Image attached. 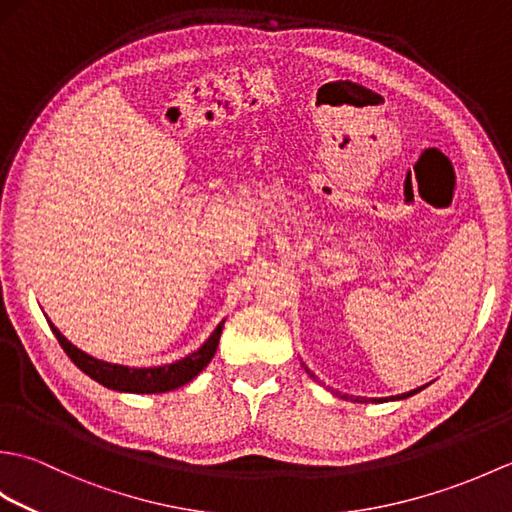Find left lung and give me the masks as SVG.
<instances>
[{"mask_svg": "<svg viewBox=\"0 0 512 512\" xmlns=\"http://www.w3.org/2000/svg\"><path fill=\"white\" fill-rule=\"evenodd\" d=\"M303 365V363H301ZM303 369H306V372L314 378V380H317V376H314L312 372H310V369L306 367V365H303ZM317 383H319V380H317ZM424 387H427V385H422V387H418V389H411V391H405V394H398V396H389V398H361V396H347V394H343L341 398L343 400H352V402H389V400H405V398H409V396H413V394H418V391H422ZM332 394H334V391H332ZM334 396H339V394H334Z\"/></svg>", "mask_w": 512, "mask_h": 512, "instance_id": "1", "label": "left lung"}]
</instances>
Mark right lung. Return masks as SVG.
I'll list each match as a JSON object with an SVG mask.
<instances>
[{
    "label": "right lung",
    "mask_w": 512,
    "mask_h": 512,
    "mask_svg": "<svg viewBox=\"0 0 512 512\" xmlns=\"http://www.w3.org/2000/svg\"><path fill=\"white\" fill-rule=\"evenodd\" d=\"M224 321L226 319L217 323L213 334L198 347V350L180 358L176 363L156 365V367H129V365L101 361V358H94L88 352L79 350V347L65 339V336L57 330V325L48 319L50 330L54 332V336H57L63 352L72 358V363L79 367L81 372L94 378L96 383H101L103 387L114 389V391H125V394H165V391H173L191 383V380L198 376L215 356Z\"/></svg>",
    "instance_id": "right-lung-1"
}]
</instances>
